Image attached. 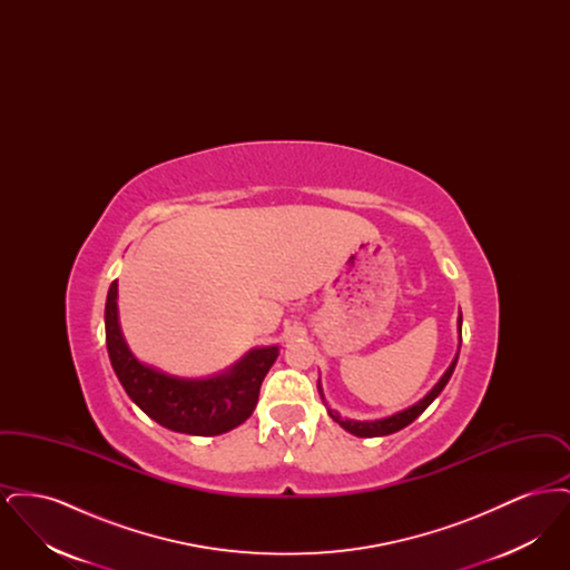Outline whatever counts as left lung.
<instances>
[{
  "mask_svg": "<svg viewBox=\"0 0 570 570\" xmlns=\"http://www.w3.org/2000/svg\"><path fill=\"white\" fill-rule=\"evenodd\" d=\"M458 335H460V346H458L455 358L451 361V365L446 367V372H444V374L440 376V380L435 382L434 386H432V391H430L423 400H419L416 404L404 407V410H400V412H395V414H391V416H384V419H376V421H356V419L342 416L337 410H333V407L328 406L325 393H323V384H321V379H318V393H321V400H323V404H325L328 416H331L340 428H344L348 434L356 435V438H379V435L395 434V432L404 430V428L410 425L425 407L434 402L435 397L442 393V389L446 386V382L453 376V372H455V365H458L461 348V312L460 316H458Z\"/></svg>",
  "mask_w": 570,
  "mask_h": 570,
  "instance_id": "1",
  "label": "left lung"
}]
</instances>
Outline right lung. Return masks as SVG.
<instances>
[{
  "label": "right lung",
  "mask_w": 570,
  "mask_h": 570,
  "mask_svg": "<svg viewBox=\"0 0 570 570\" xmlns=\"http://www.w3.org/2000/svg\"><path fill=\"white\" fill-rule=\"evenodd\" d=\"M107 348L128 397L149 419L177 434L219 435L245 423L258 404L261 384L272 370L279 346L252 348L228 370L207 379H179L142 363L119 325L117 279L105 307Z\"/></svg>",
  "instance_id": "right-lung-1"
}]
</instances>
